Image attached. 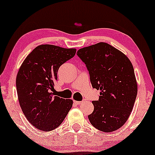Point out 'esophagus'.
Segmentation results:
<instances>
[{
	"mask_svg": "<svg viewBox=\"0 0 155 155\" xmlns=\"http://www.w3.org/2000/svg\"><path fill=\"white\" fill-rule=\"evenodd\" d=\"M74 103L75 104V105H80V104L82 103V102H81V101H74Z\"/></svg>",
	"mask_w": 155,
	"mask_h": 155,
	"instance_id": "obj_1",
	"label": "esophagus"
}]
</instances>
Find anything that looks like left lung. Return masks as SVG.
I'll use <instances>...</instances> for the list:
<instances>
[{"label":"left lung","mask_w":155,"mask_h":155,"mask_svg":"<svg viewBox=\"0 0 155 155\" xmlns=\"http://www.w3.org/2000/svg\"><path fill=\"white\" fill-rule=\"evenodd\" d=\"M77 55L86 64L92 87L100 90L93 101L94 111L88 116L91 124L105 133L124 124L133 108L138 92L134 69L130 59L105 42L80 49Z\"/></svg>","instance_id":"obj_1"}]
</instances>
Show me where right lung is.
Segmentation results:
<instances>
[{
	"label": "right lung",
	"mask_w": 155,
	"mask_h": 155,
	"mask_svg": "<svg viewBox=\"0 0 155 155\" xmlns=\"http://www.w3.org/2000/svg\"><path fill=\"white\" fill-rule=\"evenodd\" d=\"M75 53L74 48L41 45L22 62L16 78L17 97L26 119L36 129H55L72 108V100L55 96L54 85L59 67Z\"/></svg>",
	"instance_id": "add662e5"
}]
</instances>
